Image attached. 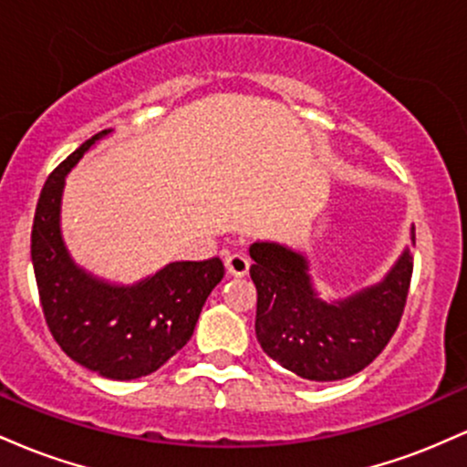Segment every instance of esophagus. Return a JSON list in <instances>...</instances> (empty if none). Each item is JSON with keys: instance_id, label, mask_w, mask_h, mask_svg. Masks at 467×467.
<instances>
[{"instance_id": "obj_1", "label": "esophagus", "mask_w": 467, "mask_h": 467, "mask_svg": "<svg viewBox=\"0 0 467 467\" xmlns=\"http://www.w3.org/2000/svg\"><path fill=\"white\" fill-rule=\"evenodd\" d=\"M226 270L233 276H245V275H248V270H250V261L245 259L244 254H239V252H237V254H230L226 259Z\"/></svg>"}]
</instances>
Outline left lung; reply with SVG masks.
I'll use <instances>...</instances> for the list:
<instances>
[{"instance_id": "left-lung-1", "label": "left lung", "mask_w": 467, "mask_h": 467, "mask_svg": "<svg viewBox=\"0 0 467 467\" xmlns=\"http://www.w3.org/2000/svg\"><path fill=\"white\" fill-rule=\"evenodd\" d=\"M410 241L415 245V228ZM250 256L256 340L287 371L314 382L345 379L368 367L398 329L412 276L410 248L382 281L334 303L318 298L301 252L256 241Z\"/></svg>"}]
</instances>
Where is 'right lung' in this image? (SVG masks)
Listing matches in <instances>:
<instances>
[{
  "label": "right lung",
  "mask_w": 467,
  "mask_h": 467,
  "mask_svg": "<svg viewBox=\"0 0 467 467\" xmlns=\"http://www.w3.org/2000/svg\"><path fill=\"white\" fill-rule=\"evenodd\" d=\"M111 130L85 140L46 180L32 223L30 254L47 329L80 367L109 379L158 371L191 340L223 264L175 261L133 285L89 275L69 256L61 237L66 175Z\"/></svg>",
  "instance_id": "1"
}]
</instances>
